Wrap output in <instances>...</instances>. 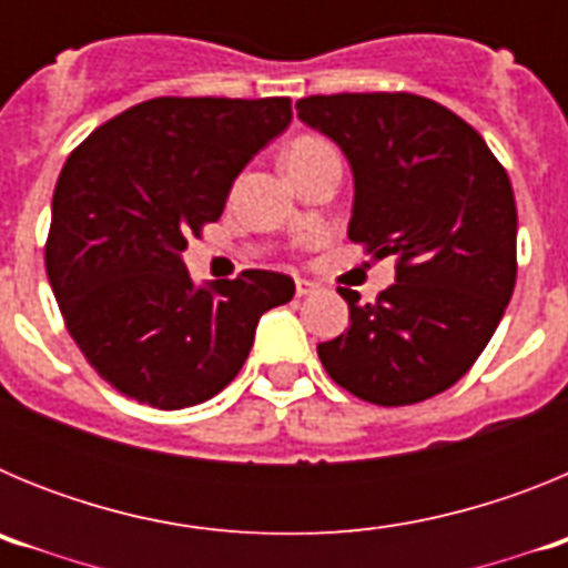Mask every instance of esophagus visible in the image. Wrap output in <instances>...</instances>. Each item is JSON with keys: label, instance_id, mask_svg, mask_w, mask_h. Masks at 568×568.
<instances>
[{"label": "esophagus", "instance_id": "obj_1", "mask_svg": "<svg viewBox=\"0 0 568 568\" xmlns=\"http://www.w3.org/2000/svg\"><path fill=\"white\" fill-rule=\"evenodd\" d=\"M321 290V284H315V281L310 278H295V293L304 298V295H315Z\"/></svg>", "mask_w": 568, "mask_h": 568}]
</instances>
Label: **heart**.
<instances>
[{
    "label": "heart",
    "mask_w": 568,
    "mask_h": 568,
    "mask_svg": "<svg viewBox=\"0 0 568 568\" xmlns=\"http://www.w3.org/2000/svg\"><path fill=\"white\" fill-rule=\"evenodd\" d=\"M324 150H333L324 139H315V135H301L284 153V162H293V159H307V155L324 153Z\"/></svg>",
    "instance_id": "heart-1"
}]
</instances>
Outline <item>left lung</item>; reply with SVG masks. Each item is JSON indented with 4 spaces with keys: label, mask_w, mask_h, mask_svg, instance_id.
<instances>
[{
    "label": "left lung",
    "mask_w": 568,
    "mask_h": 568,
    "mask_svg": "<svg viewBox=\"0 0 568 568\" xmlns=\"http://www.w3.org/2000/svg\"><path fill=\"white\" fill-rule=\"evenodd\" d=\"M353 168L346 235L395 255L373 304L341 287L349 327L318 344L329 378L378 406L444 393L498 329L518 275V210L504 164L460 115L415 93H335L295 102Z\"/></svg>",
    "instance_id": "1"
}]
</instances>
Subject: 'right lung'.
I'll use <instances>...</instances> for the list:
<instances>
[{
    "label": "right lung",
    "mask_w": 568,
    "mask_h": 568,
    "mask_svg": "<svg viewBox=\"0 0 568 568\" xmlns=\"http://www.w3.org/2000/svg\"><path fill=\"white\" fill-rule=\"evenodd\" d=\"M287 97L135 104L68 155L50 207L44 267L68 333L119 393L184 409L222 393L258 318L287 304L290 275L244 270L195 287L182 253L222 219L235 175L284 133Z\"/></svg>",
    "instance_id": "add662e5"
}]
</instances>
